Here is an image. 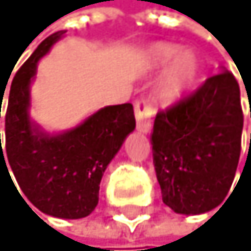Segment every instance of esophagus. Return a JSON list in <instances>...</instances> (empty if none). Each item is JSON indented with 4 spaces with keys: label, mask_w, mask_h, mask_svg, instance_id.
I'll list each match as a JSON object with an SVG mask.
<instances>
[{
    "label": "esophagus",
    "mask_w": 251,
    "mask_h": 251,
    "mask_svg": "<svg viewBox=\"0 0 251 251\" xmlns=\"http://www.w3.org/2000/svg\"><path fill=\"white\" fill-rule=\"evenodd\" d=\"M134 115H136V126L141 133H149L152 126L154 107L149 99H139L134 103Z\"/></svg>",
    "instance_id": "esophagus-1"
}]
</instances>
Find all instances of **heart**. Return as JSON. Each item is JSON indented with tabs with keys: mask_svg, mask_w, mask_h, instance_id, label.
I'll use <instances>...</instances> for the list:
<instances>
[{
	"mask_svg": "<svg viewBox=\"0 0 251 251\" xmlns=\"http://www.w3.org/2000/svg\"><path fill=\"white\" fill-rule=\"evenodd\" d=\"M149 61L154 68L167 66L159 84V99L162 102H174L185 94L200 74V60L193 51H180L178 47L169 43H157L149 50Z\"/></svg>",
	"mask_w": 251,
	"mask_h": 251,
	"instance_id": "b5f03b06",
	"label": "heart"
}]
</instances>
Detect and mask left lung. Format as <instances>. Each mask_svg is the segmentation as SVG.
Instances as JSON below:
<instances>
[{
    "label": "left lung",
    "mask_w": 251,
    "mask_h": 251,
    "mask_svg": "<svg viewBox=\"0 0 251 251\" xmlns=\"http://www.w3.org/2000/svg\"><path fill=\"white\" fill-rule=\"evenodd\" d=\"M242 128L240 87L230 71L208 77L195 92L160 110L151 144L169 208L201 214L226 200L239 165Z\"/></svg>",
    "instance_id": "obj_1"
}]
</instances>
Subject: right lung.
<instances>
[{"label":"right lung","instance_id":"add662e5","mask_svg":"<svg viewBox=\"0 0 251 251\" xmlns=\"http://www.w3.org/2000/svg\"><path fill=\"white\" fill-rule=\"evenodd\" d=\"M63 34L61 30L47 37L16 73L9 92H0V105L2 97L7 99L4 148L0 136V172L2 165L9 174V167L21 191L42 213L81 219L96 209L102 175L125 138L136 126V120L131 103H122L100 108L79 126L58 136L32 126L30 81L38 60Z\"/></svg>","mask_w":251,"mask_h":251}]
</instances>
